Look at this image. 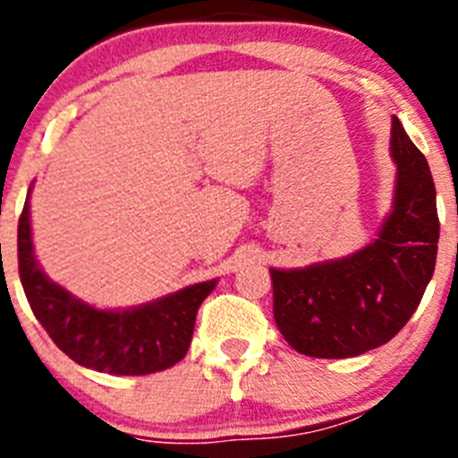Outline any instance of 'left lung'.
Returning a JSON list of instances; mask_svg holds the SVG:
<instances>
[{
  "label": "left lung",
  "instance_id": "8db88e82",
  "mask_svg": "<svg viewBox=\"0 0 458 458\" xmlns=\"http://www.w3.org/2000/svg\"><path fill=\"white\" fill-rule=\"evenodd\" d=\"M394 210L369 248L302 270H270L279 333L310 358H355L390 342L412 317L436 268V185L399 119Z\"/></svg>",
  "mask_w": 458,
  "mask_h": 458
}]
</instances>
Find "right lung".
Wrapping results in <instances>:
<instances>
[{"mask_svg":"<svg viewBox=\"0 0 458 458\" xmlns=\"http://www.w3.org/2000/svg\"><path fill=\"white\" fill-rule=\"evenodd\" d=\"M18 270L31 311L52 342L78 365L116 376L156 374L183 360L197 310L216 289L213 279L137 310H93L52 284L36 264L30 201H24L18 222Z\"/></svg>","mask_w":458,"mask_h":458,"instance_id":"add662e5","label":"right lung"}]
</instances>
